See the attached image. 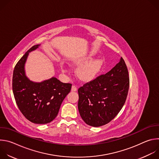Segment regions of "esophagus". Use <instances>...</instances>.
<instances>
[{
	"instance_id": "34e87169",
	"label": "esophagus",
	"mask_w": 159,
	"mask_h": 159,
	"mask_svg": "<svg viewBox=\"0 0 159 159\" xmlns=\"http://www.w3.org/2000/svg\"><path fill=\"white\" fill-rule=\"evenodd\" d=\"M77 87L75 85H73L72 86V91H76L77 90Z\"/></svg>"
}]
</instances>
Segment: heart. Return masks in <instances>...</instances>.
<instances>
[{
	"mask_svg": "<svg viewBox=\"0 0 159 159\" xmlns=\"http://www.w3.org/2000/svg\"><path fill=\"white\" fill-rule=\"evenodd\" d=\"M93 58L94 55L93 54H90L77 61L79 64L85 63L81 65L77 71L79 77L84 80H89L93 79L96 77L101 69L102 64V60L100 58H96L92 61L91 60L93 59ZM90 60L92 61L88 62V61ZM65 71L66 70L63 69V72H65Z\"/></svg>",
	"mask_w": 159,
	"mask_h": 159,
	"instance_id": "1",
	"label": "heart"
}]
</instances>
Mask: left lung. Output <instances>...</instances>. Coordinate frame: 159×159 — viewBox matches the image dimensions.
<instances>
[{
  "label": "left lung",
  "mask_w": 159,
  "mask_h": 159,
  "mask_svg": "<svg viewBox=\"0 0 159 159\" xmlns=\"http://www.w3.org/2000/svg\"><path fill=\"white\" fill-rule=\"evenodd\" d=\"M129 86L128 69L121 57L110 71L78 89V109L84 122L99 127L114 119L125 103Z\"/></svg>",
  "instance_id": "left-lung-1"
}]
</instances>
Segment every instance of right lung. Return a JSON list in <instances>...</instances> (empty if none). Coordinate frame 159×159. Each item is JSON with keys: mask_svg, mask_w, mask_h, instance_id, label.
<instances>
[{"mask_svg": "<svg viewBox=\"0 0 159 159\" xmlns=\"http://www.w3.org/2000/svg\"><path fill=\"white\" fill-rule=\"evenodd\" d=\"M39 47V44L32 47L16 65L12 90L17 105L27 120L35 124H47L57 117L61 102L70 91L72 84L63 83L55 77L34 82L26 76L25 65L29 53Z\"/></svg>", "mask_w": 159, "mask_h": 159, "instance_id": "right-lung-1", "label": "right lung"}]
</instances>
